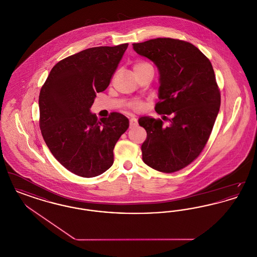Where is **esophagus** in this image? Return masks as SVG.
<instances>
[{"instance_id":"esophagus-1","label":"esophagus","mask_w":257,"mask_h":257,"mask_svg":"<svg viewBox=\"0 0 257 257\" xmlns=\"http://www.w3.org/2000/svg\"><path fill=\"white\" fill-rule=\"evenodd\" d=\"M137 123H138V121H137L136 118H131L130 121H129V128H133L134 126L137 125Z\"/></svg>"}]
</instances>
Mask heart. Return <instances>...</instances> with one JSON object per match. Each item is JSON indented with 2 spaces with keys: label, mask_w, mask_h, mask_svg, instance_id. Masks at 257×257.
Here are the masks:
<instances>
[{
  "label": "heart",
  "mask_w": 257,
  "mask_h": 257,
  "mask_svg": "<svg viewBox=\"0 0 257 257\" xmlns=\"http://www.w3.org/2000/svg\"><path fill=\"white\" fill-rule=\"evenodd\" d=\"M147 68H153L152 65L148 61H135L134 64H133V70H134L135 73L143 71ZM143 108H144L143 103H134V104L130 105V109L135 111H140V110H143Z\"/></svg>",
  "instance_id": "obj_1"
}]
</instances>
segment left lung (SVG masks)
I'll return each mask as SVG.
<instances>
[{
  "label": "left lung",
  "mask_w": 257,
  "mask_h": 257,
  "mask_svg": "<svg viewBox=\"0 0 257 257\" xmlns=\"http://www.w3.org/2000/svg\"><path fill=\"white\" fill-rule=\"evenodd\" d=\"M133 48L157 65L161 100L155 110L164 117L171 115L169 126L160 118L139 119L147 133L143 160L161 172L180 171L202 152L220 110L213 66L200 50L180 39L155 38L134 43Z\"/></svg>",
  "instance_id": "left-lung-1"
}]
</instances>
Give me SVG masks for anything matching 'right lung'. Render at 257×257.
<instances>
[{
  "mask_svg": "<svg viewBox=\"0 0 257 257\" xmlns=\"http://www.w3.org/2000/svg\"><path fill=\"white\" fill-rule=\"evenodd\" d=\"M128 43L81 51L59 61L39 93V127L53 156L74 174L90 178L109 170L113 148L129 127L119 112L97 119L89 112L105 90Z\"/></svg>",
  "mask_w": 257,
  "mask_h": 257,
  "instance_id": "add662e5",
  "label": "right lung"
}]
</instances>
